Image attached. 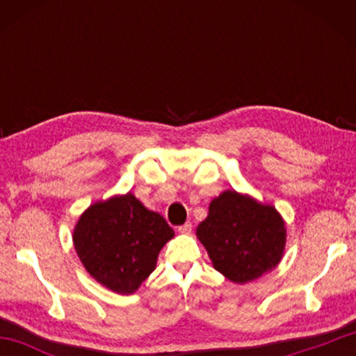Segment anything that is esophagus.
Wrapping results in <instances>:
<instances>
[{
	"instance_id": "esophagus-1",
	"label": "esophagus",
	"mask_w": 356,
	"mask_h": 356,
	"mask_svg": "<svg viewBox=\"0 0 356 356\" xmlns=\"http://www.w3.org/2000/svg\"><path fill=\"white\" fill-rule=\"evenodd\" d=\"M191 229H193L191 222H185V225H182V226L179 227V232H180V234H185V236H186V234L191 232Z\"/></svg>"
}]
</instances>
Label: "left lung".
Wrapping results in <instances>:
<instances>
[{"label": "left lung", "instance_id": "8db88e82", "mask_svg": "<svg viewBox=\"0 0 356 356\" xmlns=\"http://www.w3.org/2000/svg\"><path fill=\"white\" fill-rule=\"evenodd\" d=\"M213 268L236 284L272 272L286 250V221L272 204L236 190H225L209 204L196 227Z\"/></svg>", "mask_w": 356, "mask_h": 356}]
</instances>
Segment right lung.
I'll return each instance as SVG.
<instances>
[{"label": "right lung", "instance_id": "obj_1", "mask_svg": "<svg viewBox=\"0 0 356 356\" xmlns=\"http://www.w3.org/2000/svg\"><path fill=\"white\" fill-rule=\"evenodd\" d=\"M172 237L174 231L163 216L143 206L131 191L91 204L72 234L86 272L120 295L140 289Z\"/></svg>", "mask_w": 356, "mask_h": 356}]
</instances>
